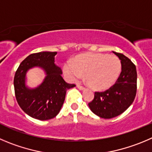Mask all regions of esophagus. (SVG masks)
I'll return each instance as SVG.
<instances>
[{"instance_id":"esophagus-1","label":"esophagus","mask_w":152,"mask_h":152,"mask_svg":"<svg viewBox=\"0 0 152 152\" xmlns=\"http://www.w3.org/2000/svg\"><path fill=\"white\" fill-rule=\"evenodd\" d=\"M77 88H79V89H80V90H83V89H85V88L83 87V86H80V85H79V84L77 85Z\"/></svg>"}]
</instances>
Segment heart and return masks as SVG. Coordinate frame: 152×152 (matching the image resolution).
I'll use <instances>...</instances> for the list:
<instances>
[{"label": "heart", "mask_w": 152, "mask_h": 152, "mask_svg": "<svg viewBox=\"0 0 152 152\" xmlns=\"http://www.w3.org/2000/svg\"><path fill=\"white\" fill-rule=\"evenodd\" d=\"M121 61L116 56L103 53H86L68 61L64 72L71 81L79 79L86 73L87 84L91 88L103 91L115 84L121 72Z\"/></svg>", "instance_id": "obj_1"}]
</instances>
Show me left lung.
I'll use <instances>...</instances> for the list:
<instances>
[{
	"mask_svg": "<svg viewBox=\"0 0 152 152\" xmlns=\"http://www.w3.org/2000/svg\"><path fill=\"white\" fill-rule=\"evenodd\" d=\"M113 53L121 60L120 76L109 89L94 92L93 100L88 103L91 110L103 118H112L124 113L133 103L137 94V73L135 64L123 54Z\"/></svg>",
	"mask_w": 152,
	"mask_h": 152,
	"instance_id": "left-lung-1",
	"label": "left lung"
}]
</instances>
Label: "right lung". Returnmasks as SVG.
Returning <instances> with one entry per match:
<instances>
[{
  "label": "right lung",
  "mask_w": 152,
  "mask_h": 152,
  "mask_svg": "<svg viewBox=\"0 0 152 152\" xmlns=\"http://www.w3.org/2000/svg\"><path fill=\"white\" fill-rule=\"evenodd\" d=\"M56 52H41L28 55L20 64L14 76V90L18 105L34 118L46 121L58 114L65 100L66 90L76 86L66 83L62 70L54 64ZM33 66H40L47 73L44 83L35 89L25 87V74Z\"/></svg>",
  "instance_id": "right-lung-1"
}]
</instances>
